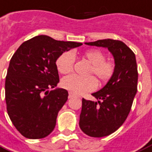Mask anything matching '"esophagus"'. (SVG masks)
<instances>
[{"mask_svg":"<svg viewBox=\"0 0 152 152\" xmlns=\"http://www.w3.org/2000/svg\"><path fill=\"white\" fill-rule=\"evenodd\" d=\"M74 96H75V94H73L72 93H69V99H71Z\"/></svg>","mask_w":152,"mask_h":152,"instance_id":"1","label":"esophagus"}]
</instances>
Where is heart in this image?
I'll return each instance as SVG.
<instances>
[{"instance_id": "1", "label": "heart", "mask_w": 152, "mask_h": 152, "mask_svg": "<svg viewBox=\"0 0 152 152\" xmlns=\"http://www.w3.org/2000/svg\"><path fill=\"white\" fill-rule=\"evenodd\" d=\"M83 58L91 64L90 74H94L102 83H107L111 79L115 74V63L111 61H106V55L99 50L86 51ZM75 54L71 51H67L59 56L56 61L58 71L61 74H68L72 71L75 64ZM97 80L93 76L82 77L75 75L65 77L61 80V86L70 93L83 94L94 91L97 86Z\"/></svg>"}]
</instances>
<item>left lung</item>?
I'll return each instance as SVG.
<instances>
[{
    "mask_svg": "<svg viewBox=\"0 0 152 152\" xmlns=\"http://www.w3.org/2000/svg\"><path fill=\"white\" fill-rule=\"evenodd\" d=\"M85 44L107 48L115 61V70L111 79L92 94L98 101L84 99L82 101L81 130L89 136L100 138L117 131L128 116L137 92L136 59L133 51L118 40H99Z\"/></svg>",
    "mask_w": 152,
    "mask_h": 152,
    "instance_id": "obj_1",
    "label": "left lung"
}]
</instances>
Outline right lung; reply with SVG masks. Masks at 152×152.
Masks as SVG:
<instances>
[{
    "instance_id": "obj_1",
    "label": "right lung",
    "mask_w": 152,
    "mask_h": 152,
    "mask_svg": "<svg viewBox=\"0 0 152 152\" xmlns=\"http://www.w3.org/2000/svg\"><path fill=\"white\" fill-rule=\"evenodd\" d=\"M82 43L57 41L39 35L23 42L10 60L5 78L7 111L17 130L31 140L53 132L68 91L54 88L59 83L56 61Z\"/></svg>"
}]
</instances>
